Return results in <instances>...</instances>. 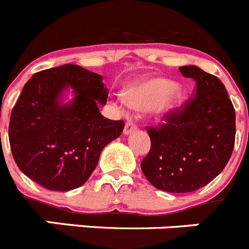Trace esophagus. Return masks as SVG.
I'll use <instances>...</instances> for the list:
<instances>
[{"instance_id": "1", "label": "esophagus", "mask_w": 249, "mask_h": 249, "mask_svg": "<svg viewBox=\"0 0 249 249\" xmlns=\"http://www.w3.org/2000/svg\"><path fill=\"white\" fill-rule=\"evenodd\" d=\"M136 130H138V126H136L134 123L127 122L126 124H125V127H124V134L125 135H129V134H131V132H135Z\"/></svg>"}]
</instances>
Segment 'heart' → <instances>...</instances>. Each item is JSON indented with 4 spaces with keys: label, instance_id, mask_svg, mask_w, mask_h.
<instances>
[{
    "label": "heart",
    "instance_id": "1",
    "mask_svg": "<svg viewBox=\"0 0 249 249\" xmlns=\"http://www.w3.org/2000/svg\"><path fill=\"white\" fill-rule=\"evenodd\" d=\"M185 99V90L174 86L173 81L163 77H150L127 88L125 97H120L119 102L124 107L151 108L157 115L163 117L178 110Z\"/></svg>",
    "mask_w": 249,
    "mask_h": 249
}]
</instances>
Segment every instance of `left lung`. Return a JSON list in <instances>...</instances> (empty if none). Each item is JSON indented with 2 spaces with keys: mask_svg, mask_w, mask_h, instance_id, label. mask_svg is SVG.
Returning a JSON list of instances; mask_svg holds the SVG:
<instances>
[{
  "mask_svg": "<svg viewBox=\"0 0 249 249\" xmlns=\"http://www.w3.org/2000/svg\"><path fill=\"white\" fill-rule=\"evenodd\" d=\"M179 71L196 82L195 97L166 115L164 124L147 127L151 148L141 162L148 182L168 193L194 192L217 177L236 136V113L224 83L194 65Z\"/></svg>",
  "mask_w": 249,
  "mask_h": 249,
  "instance_id": "1",
  "label": "left lung"
}]
</instances>
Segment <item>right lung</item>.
Wrapping results in <instances>:
<instances>
[{"instance_id": "1", "label": "right lung", "mask_w": 249, "mask_h": 249, "mask_svg": "<svg viewBox=\"0 0 249 249\" xmlns=\"http://www.w3.org/2000/svg\"><path fill=\"white\" fill-rule=\"evenodd\" d=\"M103 77L77 65L36 72L11 113L8 138L18 168L46 189L67 192L87 182L101 152L122 135L123 120L99 111L108 89ZM71 87L74 98L62 104Z\"/></svg>"}]
</instances>
